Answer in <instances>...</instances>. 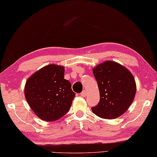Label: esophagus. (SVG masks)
<instances>
[{
	"instance_id": "obj_1",
	"label": "esophagus",
	"mask_w": 157,
	"mask_h": 157,
	"mask_svg": "<svg viewBox=\"0 0 157 157\" xmlns=\"http://www.w3.org/2000/svg\"><path fill=\"white\" fill-rule=\"evenodd\" d=\"M86 94H87V91L86 90H83L82 92H81V96H85Z\"/></svg>"
}]
</instances>
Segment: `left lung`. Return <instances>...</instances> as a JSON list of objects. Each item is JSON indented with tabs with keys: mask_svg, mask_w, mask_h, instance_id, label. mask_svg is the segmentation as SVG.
Masks as SVG:
<instances>
[{
	"mask_svg": "<svg viewBox=\"0 0 157 157\" xmlns=\"http://www.w3.org/2000/svg\"><path fill=\"white\" fill-rule=\"evenodd\" d=\"M100 101L92 111L102 119H113L123 114L135 97L136 85L128 69L113 61L102 63L93 69Z\"/></svg>",
	"mask_w": 157,
	"mask_h": 157,
	"instance_id": "obj_1",
	"label": "left lung"
}]
</instances>
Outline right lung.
Returning a JSON list of instances; mask_svg holds the SVG:
<instances>
[{
  "label": "right lung",
  "mask_w": 157,
  "mask_h": 157,
  "mask_svg": "<svg viewBox=\"0 0 157 157\" xmlns=\"http://www.w3.org/2000/svg\"><path fill=\"white\" fill-rule=\"evenodd\" d=\"M65 68L48 65L34 73L26 82L25 96L39 118L54 121L67 114L75 96L69 81L64 79Z\"/></svg>",
  "instance_id": "add662e5"
}]
</instances>
